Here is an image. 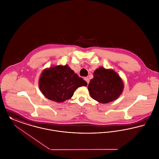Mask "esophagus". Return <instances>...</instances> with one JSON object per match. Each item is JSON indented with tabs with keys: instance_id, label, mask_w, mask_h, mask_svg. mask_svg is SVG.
I'll use <instances>...</instances> for the list:
<instances>
[{
	"instance_id": "1",
	"label": "esophagus",
	"mask_w": 159,
	"mask_h": 159,
	"mask_svg": "<svg viewBox=\"0 0 159 159\" xmlns=\"http://www.w3.org/2000/svg\"><path fill=\"white\" fill-rule=\"evenodd\" d=\"M84 80L87 82V84H88L89 82V78H88V77H84Z\"/></svg>"
}]
</instances>
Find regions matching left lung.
Returning a JSON list of instances; mask_svg holds the SVG:
<instances>
[{
    "label": "left lung",
    "instance_id": "8db88e82",
    "mask_svg": "<svg viewBox=\"0 0 159 159\" xmlns=\"http://www.w3.org/2000/svg\"><path fill=\"white\" fill-rule=\"evenodd\" d=\"M93 100L108 103L117 99L121 94L124 84L121 78L114 70L99 67L93 73V78L88 87Z\"/></svg>",
    "mask_w": 159,
    "mask_h": 159
}]
</instances>
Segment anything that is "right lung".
<instances>
[{"label":"right lung","mask_w":159,"mask_h":159,"mask_svg":"<svg viewBox=\"0 0 159 159\" xmlns=\"http://www.w3.org/2000/svg\"><path fill=\"white\" fill-rule=\"evenodd\" d=\"M38 85L48 99L61 103L71 98L77 88L86 86L87 83L68 66L59 65L44 70L39 77Z\"/></svg>","instance_id":"add662e5"}]
</instances>
